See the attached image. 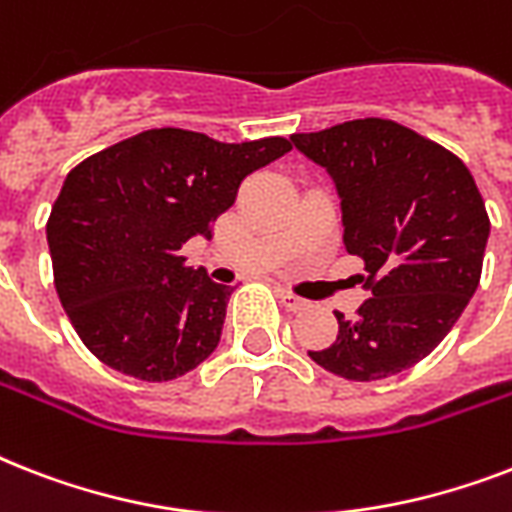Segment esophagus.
Listing matches in <instances>:
<instances>
[{
    "mask_svg": "<svg viewBox=\"0 0 512 512\" xmlns=\"http://www.w3.org/2000/svg\"><path fill=\"white\" fill-rule=\"evenodd\" d=\"M276 295L281 297V303L287 305L289 311H303L305 305H308V303H305V300H303V297H297L295 292H289V289H284V287L276 289Z\"/></svg>",
    "mask_w": 512,
    "mask_h": 512,
    "instance_id": "1",
    "label": "esophagus"
}]
</instances>
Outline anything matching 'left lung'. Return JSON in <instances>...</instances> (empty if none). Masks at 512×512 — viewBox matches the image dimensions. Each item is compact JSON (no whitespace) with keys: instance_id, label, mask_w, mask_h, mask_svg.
Segmentation results:
<instances>
[{"instance_id":"obj_1","label":"left lung","mask_w":512,"mask_h":512,"mask_svg":"<svg viewBox=\"0 0 512 512\" xmlns=\"http://www.w3.org/2000/svg\"><path fill=\"white\" fill-rule=\"evenodd\" d=\"M335 177L345 252L372 292L337 340L308 356L345 380H382L428 356L481 281L489 215L460 156L390 119H353L292 135Z\"/></svg>"}]
</instances>
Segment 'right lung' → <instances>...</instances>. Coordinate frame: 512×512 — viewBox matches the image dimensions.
I'll use <instances>...</instances> for the list:
<instances>
[{
    "mask_svg": "<svg viewBox=\"0 0 512 512\" xmlns=\"http://www.w3.org/2000/svg\"><path fill=\"white\" fill-rule=\"evenodd\" d=\"M292 143H217L156 127L87 156L47 220L52 279L92 356L146 382L183 377L217 348L233 289L180 252L212 236L241 180Z\"/></svg>",
    "mask_w": 512,
    "mask_h": 512,
    "instance_id": "add662e5",
    "label": "right lung"
}]
</instances>
